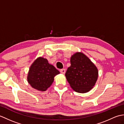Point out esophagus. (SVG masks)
<instances>
[{"instance_id":"34e87169","label":"esophagus","mask_w":124,"mask_h":124,"mask_svg":"<svg viewBox=\"0 0 124 124\" xmlns=\"http://www.w3.org/2000/svg\"><path fill=\"white\" fill-rule=\"evenodd\" d=\"M60 72H61V73H63V74H64V73H65V69H61V70H60Z\"/></svg>"}]
</instances>
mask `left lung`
I'll list each match as a JSON object with an SVG mask.
<instances>
[{
	"label": "left lung",
	"instance_id": "1",
	"mask_svg": "<svg viewBox=\"0 0 124 124\" xmlns=\"http://www.w3.org/2000/svg\"><path fill=\"white\" fill-rule=\"evenodd\" d=\"M65 77L75 92L85 93L93 87L98 77V70L91 61L82 53H76L70 59Z\"/></svg>",
	"mask_w": 124,
	"mask_h": 124
}]
</instances>
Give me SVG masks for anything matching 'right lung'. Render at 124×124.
Segmentation results:
<instances>
[{
	"mask_svg": "<svg viewBox=\"0 0 124 124\" xmlns=\"http://www.w3.org/2000/svg\"><path fill=\"white\" fill-rule=\"evenodd\" d=\"M60 72L48 61L43 57L36 59L31 65L28 81L33 88L45 91L54 81V78Z\"/></svg>",
	"mask_w": 124,
	"mask_h": 124,
	"instance_id": "1",
	"label": "right lung"
}]
</instances>
